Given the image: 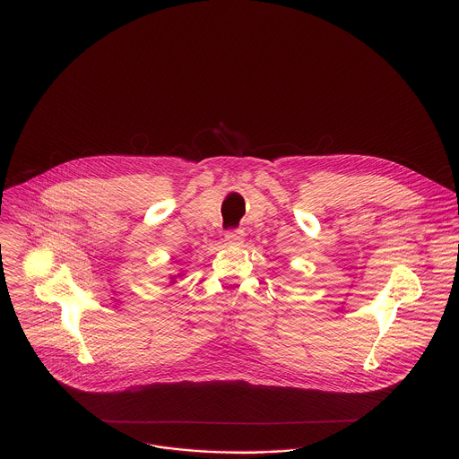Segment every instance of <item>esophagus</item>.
I'll list each match as a JSON object with an SVG mask.
<instances>
[{
  "instance_id": "esophagus-1",
  "label": "esophagus",
  "mask_w": 459,
  "mask_h": 459,
  "mask_svg": "<svg viewBox=\"0 0 459 459\" xmlns=\"http://www.w3.org/2000/svg\"><path fill=\"white\" fill-rule=\"evenodd\" d=\"M224 237H226V240H228L230 244H240L242 238H244V231L238 230V228H237V230H228Z\"/></svg>"
}]
</instances>
